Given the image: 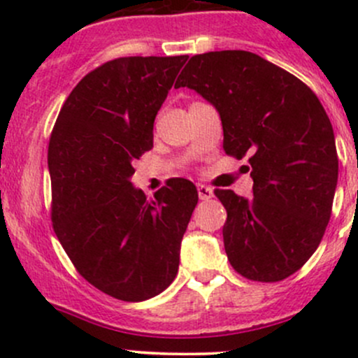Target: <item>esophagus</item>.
<instances>
[{
  "mask_svg": "<svg viewBox=\"0 0 358 358\" xmlns=\"http://www.w3.org/2000/svg\"><path fill=\"white\" fill-rule=\"evenodd\" d=\"M197 194H199L201 201H209L213 197V189L211 187L199 183V185H197Z\"/></svg>",
  "mask_w": 358,
  "mask_h": 358,
  "instance_id": "esophagus-1",
  "label": "esophagus"
}]
</instances>
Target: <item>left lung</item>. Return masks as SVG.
Segmentation results:
<instances>
[{
    "label": "left lung",
    "mask_w": 358,
    "mask_h": 358,
    "mask_svg": "<svg viewBox=\"0 0 358 358\" xmlns=\"http://www.w3.org/2000/svg\"><path fill=\"white\" fill-rule=\"evenodd\" d=\"M182 86L218 110L225 154L249 161L251 197L215 190L227 209L230 265L258 282L292 275L322 241L338 183L334 131L322 103L291 72L244 50L194 55L175 88Z\"/></svg>",
    "instance_id": "8db88e82"
}]
</instances>
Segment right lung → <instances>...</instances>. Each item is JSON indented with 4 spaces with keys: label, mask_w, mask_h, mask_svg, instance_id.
I'll use <instances>...</instances> for the list:
<instances>
[{
    "label": "right lung",
    "mask_w": 358,
    "mask_h": 358,
    "mask_svg": "<svg viewBox=\"0 0 358 358\" xmlns=\"http://www.w3.org/2000/svg\"><path fill=\"white\" fill-rule=\"evenodd\" d=\"M189 57H121L88 72L64 102L48 145L52 223L72 265L122 301L157 296L178 273L199 196L173 178L147 201L129 178L152 149L154 119Z\"/></svg>",
    "instance_id": "right-lung-1"
}]
</instances>
